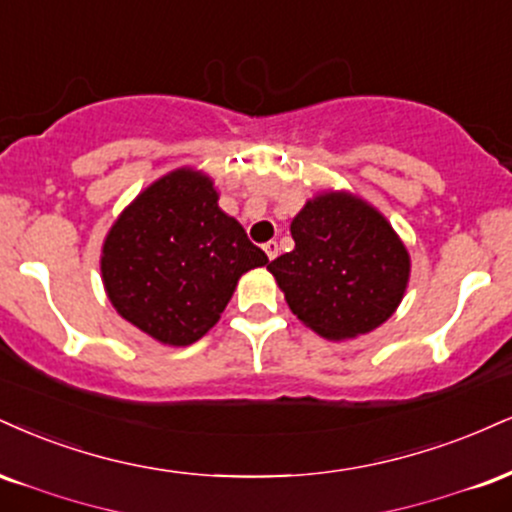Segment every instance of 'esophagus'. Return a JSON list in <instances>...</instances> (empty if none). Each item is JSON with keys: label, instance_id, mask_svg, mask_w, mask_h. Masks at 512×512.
Returning <instances> with one entry per match:
<instances>
[{"label": "esophagus", "instance_id": "obj_1", "mask_svg": "<svg viewBox=\"0 0 512 512\" xmlns=\"http://www.w3.org/2000/svg\"><path fill=\"white\" fill-rule=\"evenodd\" d=\"M262 250L267 252L269 260H274V257L279 255V243H276V240H269V243H264V245H262Z\"/></svg>", "mask_w": 512, "mask_h": 512}]
</instances>
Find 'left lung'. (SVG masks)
<instances>
[{"label":"left lung","instance_id":"obj_1","mask_svg":"<svg viewBox=\"0 0 512 512\" xmlns=\"http://www.w3.org/2000/svg\"><path fill=\"white\" fill-rule=\"evenodd\" d=\"M295 248L269 262L288 307L326 341L369 334L408 291L410 252L391 221L348 190H322L291 221Z\"/></svg>","mask_w":512,"mask_h":512}]
</instances>
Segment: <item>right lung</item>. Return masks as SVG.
<instances>
[{
	"label": "right lung",
	"instance_id": "obj_1",
	"mask_svg": "<svg viewBox=\"0 0 512 512\" xmlns=\"http://www.w3.org/2000/svg\"><path fill=\"white\" fill-rule=\"evenodd\" d=\"M243 226L219 207L212 176L178 166L116 217L100 252L114 310L162 346H190L219 322L238 279L267 267Z\"/></svg>",
	"mask_w": 512,
	"mask_h": 512
}]
</instances>
